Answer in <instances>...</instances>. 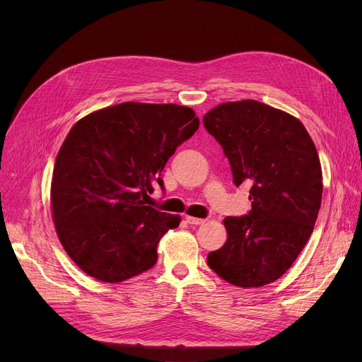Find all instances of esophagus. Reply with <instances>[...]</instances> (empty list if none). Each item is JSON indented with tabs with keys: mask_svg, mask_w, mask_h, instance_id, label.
<instances>
[{
	"mask_svg": "<svg viewBox=\"0 0 362 362\" xmlns=\"http://www.w3.org/2000/svg\"><path fill=\"white\" fill-rule=\"evenodd\" d=\"M186 221H187L189 224H195V226L205 223L204 218H197V217H191V216H186Z\"/></svg>",
	"mask_w": 362,
	"mask_h": 362,
	"instance_id": "esophagus-1",
	"label": "esophagus"
}]
</instances>
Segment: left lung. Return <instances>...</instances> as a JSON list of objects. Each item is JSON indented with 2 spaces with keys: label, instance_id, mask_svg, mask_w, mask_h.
I'll use <instances>...</instances> for the list:
<instances>
[{
  "label": "left lung",
  "instance_id": "8db88e82",
  "mask_svg": "<svg viewBox=\"0 0 362 362\" xmlns=\"http://www.w3.org/2000/svg\"><path fill=\"white\" fill-rule=\"evenodd\" d=\"M221 145L233 183L250 185L251 211L226 217L227 240L206 262L239 288H261L286 273L308 242L322 195L321 165L307 129L259 101L224 103L204 116Z\"/></svg>",
  "mask_w": 362,
  "mask_h": 362
}]
</instances>
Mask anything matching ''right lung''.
I'll list each match as a JSON object with an SVG mask.
<instances>
[{"instance_id": "1", "label": "right lung", "mask_w": 362, "mask_h": 362, "mask_svg": "<svg viewBox=\"0 0 362 362\" xmlns=\"http://www.w3.org/2000/svg\"><path fill=\"white\" fill-rule=\"evenodd\" d=\"M199 119L176 104L123 103L76 123L55 158L51 205L57 235L88 276L120 283L157 262L179 216L145 205L176 148Z\"/></svg>"}]
</instances>
